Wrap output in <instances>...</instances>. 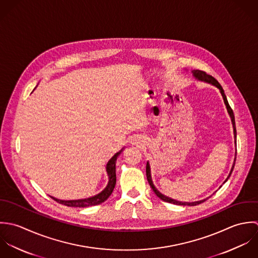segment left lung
<instances>
[{
	"label": "left lung",
	"mask_w": 258,
	"mask_h": 258,
	"mask_svg": "<svg viewBox=\"0 0 258 258\" xmlns=\"http://www.w3.org/2000/svg\"><path fill=\"white\" fill-rule=\"evenodd\" d=\"M192 74H194V76L197 78V79H199V80H201V81H205L206 83H209V84H211V85H213V86H215V87H217L219 90H220V93H221V95H222V97H223V100H224V103L226 104V107H227V110H228V113H229V115H230V117H231V121H232V124H233V128H234V138L236 139V130H235V119H234V114H233V110H232V108L230 107V105H229V103L227 102V99H226V96H225V94H224V92H223V89H222V87L220 86V84L212 77V76H210V75H207L206 72H204V71H200V70H195V71H192ZM236 142V141H235ZM234 164H235V162H234ZM234 164L232 165V168H231V170H230V173H229V175H228V177L226 178V180L229 178V176L231 175V172H232V170H233V167H234ZM147 178H148V181H149V183H150V185H151V187L153 188V190L155 191V195L160 199V200H162L163 202H165V203H169V204H173V205H177V206H198V205H200V204H202V203H204V202H206V200H204V201H201V202H196V203H181V202H177V201H174V200H171V199H169V198H167V197H165V196H163V195H161L156 188L155 187V185H154V183H153V180H152V176H151V168H150V164H149V162L147 163ZM225 180V181H226ZM224 181V182H225ZM223 182V183H224Z\"/></svg>",
	"instance_id": "1"
}]
</instances>
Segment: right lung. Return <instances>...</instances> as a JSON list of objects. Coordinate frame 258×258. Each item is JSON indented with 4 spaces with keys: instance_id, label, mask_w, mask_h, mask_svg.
<instances>
[{
    "instance_id": "right-lung-1",
    "label": "right lung",
    "mask_w": 258,
    "mask_h": 258,
    "mask_svg": "<svg viewBox=\"0 0 258 258\" xmlns=\"http://www.w3.org/2000/svg\"><path fill=\"white\" fill-rule=\"evenodd\" d=\"M121 153L118 152L115 155H113L107 162L106 164V172L108 175V183L106 185V187L103 189V191L95 197L86 199V200H78V201H60V200H56L54 198H52L53 201H55L56 203L63 205V206H71V207H88V206H97L100 205L103 202H105L109 196L111 195L115 182H116V175H115V161L117 156Z\"/></svg>"
}]
</instances>
